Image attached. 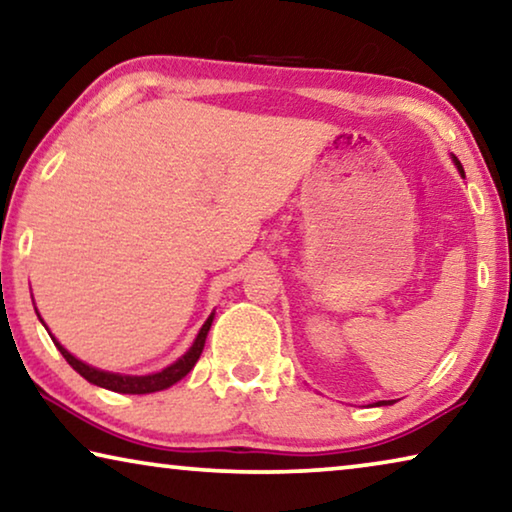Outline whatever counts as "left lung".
Returning <instances> with one entry per match:
<instances>
[{
	"label": "left lung",
	"instance_id": "1",
	"mask_svg": "<svg viewBox=\"0 0 512 512\" xmlns=\"http://www.w3.org/2000/svg\"><path fill=\"white\" fill-rule=\"evenodd\" d=\"M451 161H453V164H456V168H458V173H460L462 177H465V170H462V166H460V161H458V157H456V154H451ZM376 405H392V403H387V401H378Z\"/></svg>",
	"mask_w": 512,
	"mask_h": 512
}]
</instances>
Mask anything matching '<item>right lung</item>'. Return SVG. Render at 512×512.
Returning a JSON list of instances; mask_svg holds the SVG:
<instances>
[{
    "label": "right lung",
    "instance_id": "obj_1",
    "mask_svg": "<svg viewBox=\"0 0 512 512\" xmlns=\"http://www.w3.org/2000/svg\"><path fill=\"white\" fill-rule=\"evenodd\" d=\"M36 314H38V310H36ZM38 319H40V314H38ZM212 321H214V312L207 316L205 323H202V328L198 330L196 339H193L191 348L182 355V358H177L173 364H168V367H164L161 371L145 373V376H127V373H113V371L91 367V364H86V362H81L79 358H75V355H72L68 348H63L59 344V339H56L52 332H50V337H52L54 346L59 348L61 355L66 358L70 367L75 369L81 378H86L88 383H93L97 387H104V389H111V392H118V394H152V392H161V389H168L170 385H175L177 380H182L186 373L196 367L202 348H205L207 332H209V328H212ZM40 323L45 326L43 319H40Z\"/></svg>",
    "mask_w": 512,
    "mask_h": 512
}]
</instances>
